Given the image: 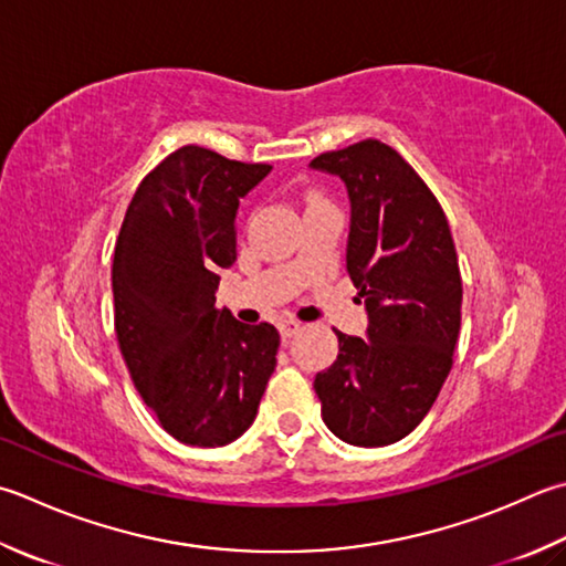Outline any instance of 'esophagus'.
Wrapping results in <instances>:
<instances>
[{
	"instance_id": "1",
	"label": "esophagus",
	"mask_w": 566,
	"mask_h": 566,
	"mask_svg": "<svg viewBox=\"0 0 566 566\" xmlns=\"http://www.w3.org/2000/svg\"><path fill=\"white\" fill-rule=\"evenodd\" d=\"M280 336H282V340H290L292 336H296L298 331H302V324H298V321H292V318H286V321H280Z\"/></svg>"
}]
</instances>
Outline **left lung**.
<instances>
[{"mask_svg": "<svg viewBox=\"0 0 566 566\" xmlns=\"http://www.w3.org/2000/svg\"><path fill=\"white\" fill-rule=\"evenodd\" d=\"M308 166L346 186V270L368 314L365 338L336 331L338 358L314 380L321 417L346 444H395L427 417L457 348L463 290L447 216L378 139Z\"/></svg>", "mask_w": 566, "mask_h": 566, "instance_id": "left-lung-1", "label": "left lung"}]
</instances>
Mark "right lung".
<instances>
[{
  "instance_id": "add662e5",
  "label": "right lung",
  "mask_w": 566,
  "mask_h": 566,
  "mask_svg": "<svg viewBox=\"0 0 566 566\" xmlns=\"http://www.w3.org/2000/svg\"><path fill=\"white\" fill-rule=\"evenodd\" d=\"M268 164L181 147L137 188L113 262L115 331L142 400L188 447L240 439L276 365L272 324L245 326L216 306L235 262V216Z\"/></svg>"
}]
</instances>
